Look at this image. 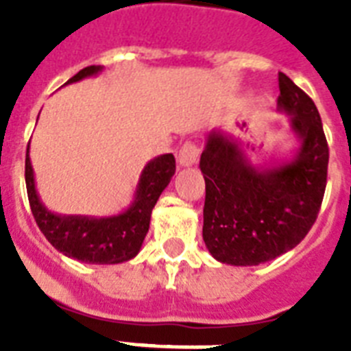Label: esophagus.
I'll return each instance as SVG.
<instances>
[{"label":"esophagus","mask_w":351,"mask_h":351,"mask_svg":"<svg viewBox=\"0 0 351 351\" xmlns=\"http://www.w3.org/2000/svg\"><path fill=\"white\" fill-rule=\"evenodd\" d=\"M198 154H200V149H198L197 143L186 142L182 145L180 153H178V164L182 167H191V165L197 164Z\"/></svg>","instance_id":"esophagus-1"}]
</instances>
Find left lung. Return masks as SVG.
<instances>
[{"instance_id": "1", "label": "left lung", "mask_w": 351, "mask_h": 351, "mask_svg": "<svg viewBox=\"0 0 351 351\" xmlns=\"http://www.w3.org/2000/svg\"><path fill=\"white\" fill-rule=\"evenodd\" d=\"M278 89L277 111L289 117L297 140L293 154L255 162L250 154L255 147L231 132L213 129L206 136L202 237L222 264L258 266L288 253L321 209L330 158L321 117L310 96L282 73Z\"/></svg>"}]
</instances>
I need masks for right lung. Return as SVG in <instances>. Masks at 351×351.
<instances>
[{"mask_svg":"<svg viewBox=\"0 0 351 351\" xmlns=\"http://www.w3.org/2000/svg\"><path fill=\"white\" fill-rule=\"evenodd\" d=\"M101 71V65L85 67L78 74H74L65 85L98 76ZM175 169V156L171 153L149 160L140 173L129 208L109 217L62 215L47 208L36 189V176L30 164L29 149L25 158V182L36 224L60 253L87 264H121L134 258L142 250L154 204L165 187L169 186Z\"/></svg>","mask_w":351,"mask_h":351,"instance_id":"add662e5","label":"right lung"}]
</instances>
